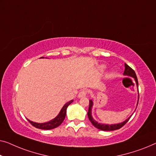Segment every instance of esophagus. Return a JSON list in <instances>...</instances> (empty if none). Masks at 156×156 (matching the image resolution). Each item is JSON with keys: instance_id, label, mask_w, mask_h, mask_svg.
I'll use <instances>...</instances> for the list:
<instances>
[{"instance_id": "1", "label": "esophagus", "mask_w": 156, "mask_h": 156, "mask_svg": "<svg viewBox=\"0 0 156 156\" xmlns=\"http://www.w3.org/2000/svg\"><path fill=\"white\" fill-rule=\"evenodd\" d=\"M86 95H87V92L86 91H85V90H81L80 93H78V98H84V97H85V96H86Z\"/></svg>"}]
</instances>
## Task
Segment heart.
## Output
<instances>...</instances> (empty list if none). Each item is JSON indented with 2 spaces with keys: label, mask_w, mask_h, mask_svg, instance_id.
I'll use <instances>...</instances> for the list:
<instances>
[{
  "label": "heart",
  "mask_w": 156,
  "mask_h": 156,
  "mask_svg": "<svg viewBox=\"0 0 156 156\" xmlns=\"http://www.w3.org/2000/svg\"><path fill=\"white\" fill-rule=\"evenodd\" d=\"M105 68H106V67H105V65H101V66H100L99 68H98V69H99V71L103 72V71H105Z\"/></svg>",
  "instance_id": "b5f03b06"
}]
</instances>
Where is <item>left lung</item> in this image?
I'll use <instances>...</instances> for the list:
<instances>
[{
  "label": "left lung",
  "instance_id": "obj_1",
  "mask_svg": "<svg viewBox=\"0 0 156 156\" xmlns=\"http://www.w3.org/2000/svg\"><path fill=\"white\" fill-rule=\"evenodd\" d=\"M125 66V69H124V76H129V77H131L134 79L135 82H136V85L137 87V90H138V93H139V83H138V79L136 77V75L135 71L133 70L126 63L124 64ZM139 95H138V100H137V104H136V107L138 105V103H139ZM90 104H89V109H88V112H87V116H88V119L91 122L92 124L96 128L100 129V130L102 131H115L117 130V129H119L122 127L124 125L126 124V123L129 121V119L131 116L133 115V112H134L135 110L132 113L130 117H129L126 120H124V122H122L121 123H117V124H102V123H99L98 122L96 121V120L94 119L93 117V115H92V109H93V100H90Z\"/></svg>",
  "mask_w": 156,
  "mask_h": 156
}]
</instances>
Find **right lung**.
Instances as JSON below:
<instances>
[{
	"mask_svg": "<svg viewBox=\"0 0 156 156\" xmlns=\"http://www.w3.org/2000/svg\"><path fill=\"white\" fill-rule=\"evenodd\" d=\"M40 58H44V57H41ZM73 102V100H71V101H69V102L66 103V104L63 106L62 108H61L60 112H59L58 115H57L55 118H54V119H52L49 122H47L44 123H38V122H32L31 120L28 119L27 120L29 121L30 124L32 125V126H34L37 129H44V130H49V129H55L58 126H60L61 123L63 122V120H64L66 117V115L67 107H69V105H71Z\"/></svg>",
	"mask_w": 156,
	"mask_h": 156,
	"instance_id": "obj_1",
	"label": "right lung"
}]
</instances>
